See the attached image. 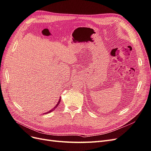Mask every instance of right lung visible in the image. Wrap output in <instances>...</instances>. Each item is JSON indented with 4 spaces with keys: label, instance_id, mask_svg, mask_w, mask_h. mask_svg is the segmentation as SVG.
<instances>
[{
    "label": "right lung",
    "instance_id": "right-lung-1",
    "mask_svg": "<svg viewBox=\"0 0 151 151\" xmlns=\"http://www.w3.org/2000/svg\"><path fill=\"white\" fill-rule=\"evenodd\" d=\"M60 98H59V101H58V103H57V105L55 106H54V108H53V109H52V110H50L49 111H47V112H46V113H45V114H49L50 112H52V111H54V110H55V109H56V108H57V106H58V105H59V103H60Z\"/></svg>",
    "mask_w": 151,
    "mask_h": 151
}]
</instances>
